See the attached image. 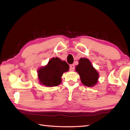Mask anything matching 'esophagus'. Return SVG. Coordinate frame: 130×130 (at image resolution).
I'll use <instances>...</instances> for the list:
<instances>
[{"mask_svg":"<svg viewBox=\"0 0 130 130\" xmlns=\"http://www.w3.org/2000/svg\"><path fill=\"white\" fill-rule=\"evenodd\" d=\"M74 70V65L73 64H72L70 65V70L71 71H73Z\"/></svg>","mask_w":130,"mask_h":130,"instance_id":"34e87169","label":"esophagus"}]
</instances>
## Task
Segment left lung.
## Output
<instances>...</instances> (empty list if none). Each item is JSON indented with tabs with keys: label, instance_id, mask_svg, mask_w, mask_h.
I'll return each instance as SVG.
<instances>
[{
	"label": "left lung",
	"instance_id": "obj_1",
	"mask_svg": "<svg viewBox=\"0 0 130 130\" xmlns=\"http://www.w3.org/2000/svg\"><path fill=\"white\" fill-rule=\"evenodd\" d=\"M76 71L80 77V80L85 86L94 87L98 82L99 74L87 58H81L76 67Z\"/></svg>",
	"mask_w": 130,
	"mask_h": 130
}]
</instances>
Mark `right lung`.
I'll return each instance as SVG.
<instances>
[{"instance_id": "1", "label": "right lung", "mask_w": 130, "mask_h": 130, "mask_svg": "<svg viewBox=\"0 0 130 130\" xmlns=\"http://www.w3.org/2000/svg\"><path fill=\"white\" fill-rule=\"evenodd\" d=\"M69 69V66L66 61L53 57L46 65L39 68L37 71L39 84L47 87L57 86L62 82L61 77L63 73Z\"/></svg>"}]
</instances>
